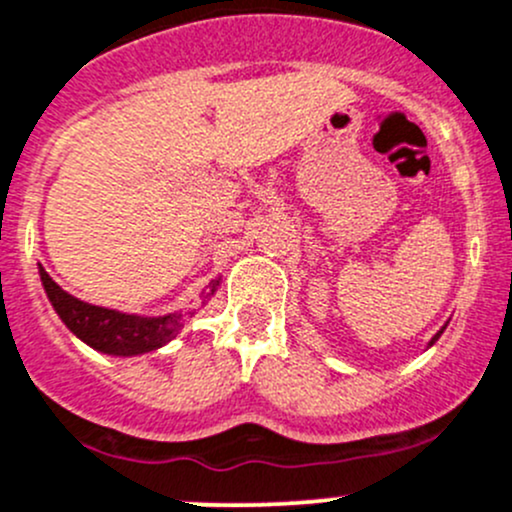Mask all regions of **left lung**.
<instances>
[{"label":"left lung","mask_w":512,"mask_h":512,"mask_svg":"<svg viewBox=\"0 0 512 512\" xmlns=\"http://www.w3.org/2000/svg\"><path fill=\"white\" fill-rule=\"evenodd\" d=\"M444 328H446V324H444V326H441L437 333H434V338H432V341H429V346H434V343H437V341H439V336H441V333H444Z\"/></svg>","instance_id":"8db88e82"}]
</instances>
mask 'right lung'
I'll use <instances>...</instances> for the list:
<instances>
[{
  "label": "right lung",
  "instance_id": "right-lung-1",
  "mask_svg": "<svg viewBox=\"0 0 512 512\" xmlns=\"http://www.w3.org/2000/svg\"><path fill=\"white\" fill-rule=\"evenodd\" d=\"M39 274L53 311L61 316L68 331L75 333L83 343H88L90 348L107 355L132 358V355L159 351L161 346L174 341L186 321L196 314V309H188L171 311V314L164 316H137L117 309H105V306H95L88 304V301L75 299L66 289L58 287L41 265ZM218 287L220 279H213L208 289H203L201 306L208 304V299L213 297Z\"/></svg>",
  "mask_w": 512,
  "mask_h": 512
}]
</instances>
